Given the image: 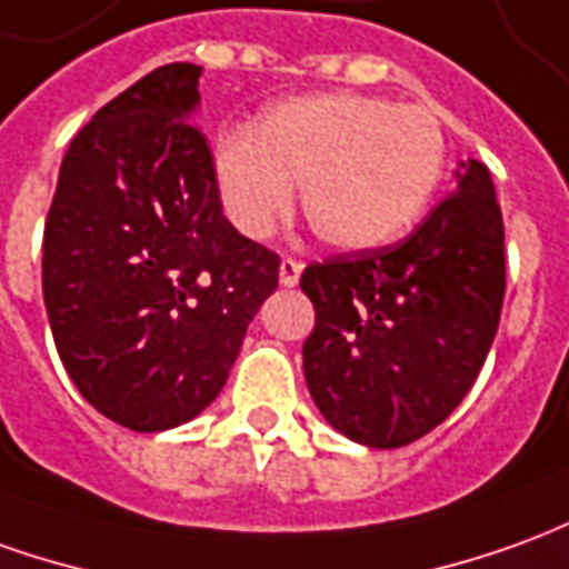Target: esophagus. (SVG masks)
<instances>
[{
  "label": "esophagus",
  "mask_w": 569,
  "mask_h": 569,
  "mask_svg": "<svg viewBox=\"0 0 569 569\" xmlns=\"http://www.w3.org/2000/svg\"><path fill=\"white\" fill-rule=\"evenodd\" d=\"M298 277H301V261H296V258H283V261H280V283L296 286Z\"/></svg>",
  "instance_id": "obj_1"
}]
</instances>
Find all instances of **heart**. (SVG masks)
Returning <instances> with one entry per match:
<instances>
[{
	"instance_id": "b5f03b06",
	"label": "heart",
	"mask_w": 569,
	"mask_h": 569,
	"mask_svg": "<svg viewBox=\"0 0 569 569\" xmlns=\"http://www.w3.org/2000/svg\"><path fill=\"white\" fill-rule=\"evenodd\" d=\"M447 169L440 119L367 94H311L271 107L216 150L218 197L233 228L264 240L292 209L320 243L376 249L416 224Z\"/></svg>"
}]
</instances>
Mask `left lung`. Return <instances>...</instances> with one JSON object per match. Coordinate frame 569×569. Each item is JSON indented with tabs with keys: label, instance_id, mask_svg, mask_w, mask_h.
Returning a JSON list of instances; mask_svg holds the SVG:
<instances>
[{
	"label": "left lung",
	"instance_id": "8db88e82",
	"mask_svg": "<svg viewBox=\"0 0 569 569\" xmlns=\"http://www.w3.org/2000/svg\"><path fill=\"white\" fill-rule=\"evenodd\" d=\"M305 379L336 431L376 450L443 422L478 379L506 296V224L490 169H456V190L407 240L311 261Z\"/></svg>",
	"mask_w": 569,
	"mask_h": 569
}]
</instances>
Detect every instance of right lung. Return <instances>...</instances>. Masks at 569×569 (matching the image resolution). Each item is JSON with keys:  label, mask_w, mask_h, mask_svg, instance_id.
Segmentation results:
<instances>
[{"label": "right lung", "mask_w": 569, "mask_h": 569, "mask_svg": "<svg viewBox=\"0 0 569 569\" xmlns=\"http://www.w3.org/2000/svg\"><path fill=\"white\" fill-rule=\"evenodd\" d=\"M200 67L166 63L79 129L42 240L63 369L110 422L166 431L224 388L280 256L221 212L216 157L190 113Z\"/></svg>", "instance_id": "right-lung-1"}]
</instances>
